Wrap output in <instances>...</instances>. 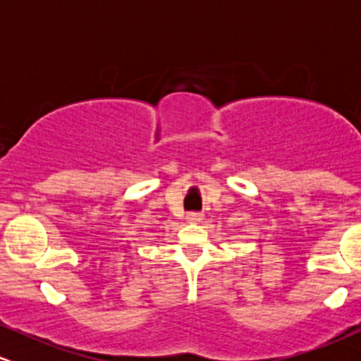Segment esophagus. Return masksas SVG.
Returning a JSON list of instances; mask_svg holds the SVG:
<instances>
[{"instance_id":"obj_1","label":"esophagus","mask_w":361,"mask_h":361,"mask_svg":"<svg viewBox=\"0 0 361 361\" xmlns=\"http://www.w3.org/2000/svg\"><path fill=\"white\" fill-rule=\"evenodd\" d=\"M186 221L192 222V224H198L204 221V214H198V212H190L186 214Z\"/></svg>"}]
</instances>
